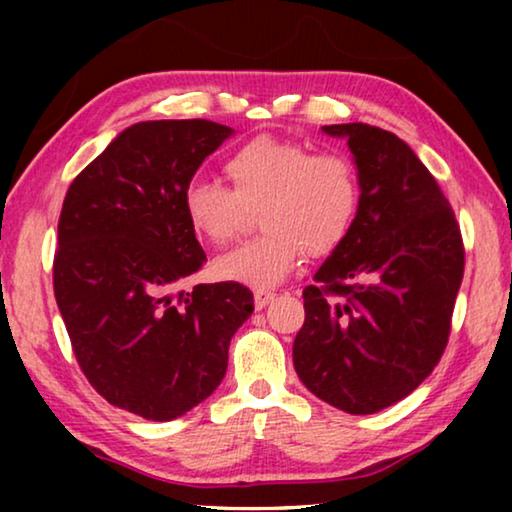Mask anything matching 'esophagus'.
Wrapping results in <instances>:
<instances>
[{
	"mask_svg": "<svg viewBox=\"0 0 512 512\" xmlns=\"http://www.w3.org/2000/svg\"><path fill=\"white\" fill-rule=\"evenodd\" d=\"M275 300V293L273 291H255V307L257 309H264L268 302Z\"/></svg>",
	"mask_w": 512,
	"mask_h": 512,
	"instance_id": "obj_1",
	"label": "esophagus"
}]
</instances>
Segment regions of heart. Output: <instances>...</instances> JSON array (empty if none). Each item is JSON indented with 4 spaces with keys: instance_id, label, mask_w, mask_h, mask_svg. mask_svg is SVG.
Listing matches in <instances>:
<instances>
[{
    "instance_id": "heart-1",
    "label": "heart",
    "mask_w": 512,
    "mask_h": 512,
    "mask_svg": "<svg viewBox=\"0 0 512 512\" xmlns=\"http://www.w3.org/2000/svg\"><path fill=\"white\" fill-rule=\"evenodd\" d=\"M230 187L192 180L180 203L194 235L228 244L257 212L262 237L221 255L214 275L253 289H273L296 271L305 250L327 255L348 239L361 207L354 164L341 153H311L305 144L259 135L223 162Z\"/></svg>"
}]
</instances>
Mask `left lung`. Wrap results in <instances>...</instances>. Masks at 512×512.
<instances>
[{"label":"left lung","mask_w":512,"mask_h":512,"mask_svg":"<svg viewBox=\"0 0 512 512\" xmlns=\"http://www.w3.org/2000/svg\"><path fill=\"white\" fill-rule=\"evenodd\" d=\"M323 133L348 140L361 207L302 291L293 366L323 402L368 415L404 400L443 357L465 250L449 201L409 144L368 124Z\"/></svg>","instance_id":"obj_1"}]
</instances>
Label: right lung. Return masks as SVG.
<instances>
[{"label":"right lung","mask_w":512,"mask_h":512,"mask_svg":"<svg viewBox=\"0 0 512 512\" xmlns=\"http://www.w3.org/2000/svg\"><path fill=\"white\" fill-rule=\"evenodd\" d=\"M232 133L207 119L128 126L60 212L54 293L76 361L112 406L146 420L180 418L216 391L255 309L237 282L178 291L207 262L180 196Z\"/></svg>","instance_id":"1"}]
</instances>
